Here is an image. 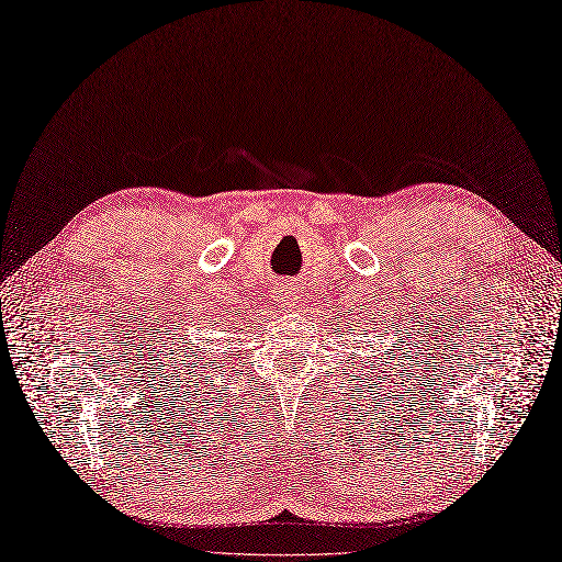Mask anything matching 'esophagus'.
Returning <instances> with one entry per match:
<instances>
[{
	"label": "esophagus",
	"mask_w": 562,
	"mask_h": 562,
	"mask_svg": "<svg viewBox=\"0 0 562 562\" xmlns=\"http://www.w3.org/2000/svg\"><path fill=\"white\" fill-rule=\"evenodd\" d=\"M277 302L283 312H295L297 304V288L291 281H281L277 285Z\"/></svg>",
	"instance_id": "obj_1"
}]
</instances>
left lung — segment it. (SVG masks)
Segmentation results:
<instances>
[{"instance_id": "left-lung-1", "label": "left lung", "mask_w": 562, "mask_h": 562, "mask_svg": "<svg viewBox=\"0 0 562 562\" xmlns=\"http://www.w3.org/2000/svg\"><path fill=\"white\" fill-rule=\"evenodd\" d=\"M337 326H339V323H337ZM337 330H339V328H337ZM372 378H378V375H372ZM363 386H366V384H363Z\"/></svg>"}]
</instances>
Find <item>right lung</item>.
I'll list each match as a JSON object with an SVG mask.
<instances>
[{
  "instance_id": "add662e5",
  "label": "right lung",
  "mask_w": 562,
  "mask_h": 562,
  "mask_svg": "<svg viewBox=\"0 0 562 562\" xmlns=\"http://www.w3.org/2000/svg\"><path fill=\"white\" fill-rule=\"evenodd\" d=\"M201 351L196 347H192L190 342H187V337L180 335L176 337V347H171V351H168L166 356V363H164V372L166 378V386H171L176 391V386L180 382H190V386H194V378H196V368H201ZM184 384L180 389H184ZM192 396V391H190Z\"/></svg>"
}]
</instances>
